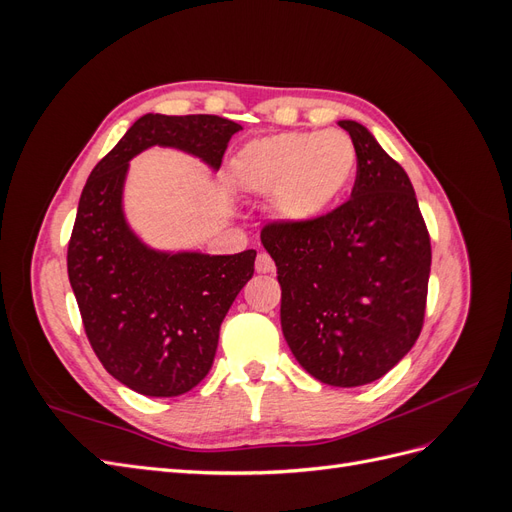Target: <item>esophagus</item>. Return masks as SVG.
Instances as JSON below:
<instances>
[{
  "mask_svg": "<svg viewBox=\"0 0 512 512\" xmlns=\"http://www.w3.org/2000/svg\"><path fill=\"white\" fill-rule=\"evenodd\" d=\"M256 271L258 273H273L275 271V262L267 252H260L256 256Z\"/></svg>",
  "mask_w": 512,
  "mask_h": 512,
  "instance_id": "1",
  "label": "esophagus"
}]
</instances>
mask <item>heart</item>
I'll list each match as a JSON object with an SVG mask.
<instances>
[{"label": "heart", "instance_id": "b5f03b06", "mask_svg": "<svg viewBox=\"0 0 512 512\" xmlns=\"http://www.w3.org/2000/svg\"><path fill=\"white\" fill-rule=\"evenodd\" d=\"M356 166L352 138L342 130L282 132L245 145L235 175L245 190L271 194L275 213L292 224L312 222L344 194Z\"/></svg>", "mask_w": 512, "mask_h": 512}]
</instances>
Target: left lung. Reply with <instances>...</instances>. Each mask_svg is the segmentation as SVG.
Returning a JSON list of instances; mask_svg holds the SVG:
<instances>
[{
  "label": "left lung",
  "instance_id": "1",
  "mask_svg": "<svg viewBox=\"0 0 512 512\" xmlns=\"http://www.w3.org/2000/svg\"><path fill=\"white\" fill-rule=\"evenodd\" d=\"M356 149L350 198L260 241L282 286V331L301 367L331 386L382 378L421 335L431 243L412 183L369 130L339 121Z\"/></svg>",
  "mask_w": 512,
  "mask_h": 512
}]
</instances>
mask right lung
<instances>
[{"instance_id": "1", "label": "right lung", "mask_w": 512, "mask_h": 512, "mask_svg": "<svg viewBox=\"0 0 512 512\" xmlns=\"http://www.w3.org/2000/svg\"><path fill=\"white\" fill-rule=\"evenodd\" d=\"M235 121L145 115L91 170L68 243V277L104 369L147 397L192 391L213 365L220 327L254 275L256 252L162 254L123 220L128 162L151 145L177 147L220 168Z\"/></svg>"}]
</instances>
